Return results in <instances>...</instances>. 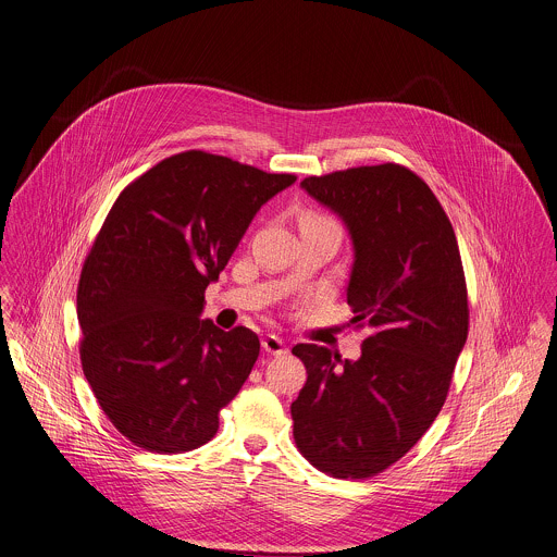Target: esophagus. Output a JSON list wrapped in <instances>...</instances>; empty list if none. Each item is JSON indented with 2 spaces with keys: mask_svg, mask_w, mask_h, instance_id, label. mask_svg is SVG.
Listing matches in <instances>:
<instances>
[{
  "mask_svg": "<svg viewBox=\"0 0 557 557\" xmlns=\"http://www.w3.org/2000/svg\"><path fill=\"white\" fill-rule=\"evenodd\" d=\"M262 348H264V352H269V355H286V352H288L284 339L277 337V335H264V337H262Z\"/></svg>",
  "mask_w": 557,
  "mask_h": 557,
  "instance_id": "34e87169",
  "label": "esophagus"
}]
</instances>
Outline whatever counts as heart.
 I'll list each match as a JSON object with an SVG mask.
<instances>
[{
  "mask_svg": "<svg viewBox=\"0 0 557 557\" xmlns=\"http://www.w3.org/2000/svg\"><path fill=\"white\" fill-rule=\"evenodd\" d=\"M304 218H324V215H318V213H306Z\"/></svg>",
  "mask_w": 557,
  "mask_h": 557,
  "instance_id": "1",
  "label": "heart"
}]
</instances>
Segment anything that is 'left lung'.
Returning a JSON list of instances; mask_svg holds the SVG:
<instances>
[{
  "mask_svg": "<svg viewBox=\"0 0 557 557\" xmlns=\"http://www.w3.org/2000/svg\"><path fill=\"white\" fill-rule=\"evenodd\" d=\"M301 187L348 226L359 361L297 344L308 382L293 401L295 442L335 479H370L432 428L468 339V288L455 231L430 186L386 162L306 177Z\"/></svg>",
  "mask_w": 557,
  "mask_h": 557,
  "instance_id": "left-lung-1",
  "label": "left lung"
}]
</instances>
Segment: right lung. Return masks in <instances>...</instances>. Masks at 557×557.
Here are the masks:
<instances>
[{"label":"right lung","instance_id":"obj_1","mask_svg":"<svg viewBox=\"0 0 557 557\" xmlns=\"http://www.w3.org/2000/svg\"><path fill=\"white\" fill-rule=\"evenodd\" d=\"M295 175L207 151L158 162L125 187L89 249L76 290L83 373L115 430L151 453L209 442L260 342L200 320L205 290L256 211Z\"/></svg>","mask_w":557,"mask_h":557}]
</instances>
